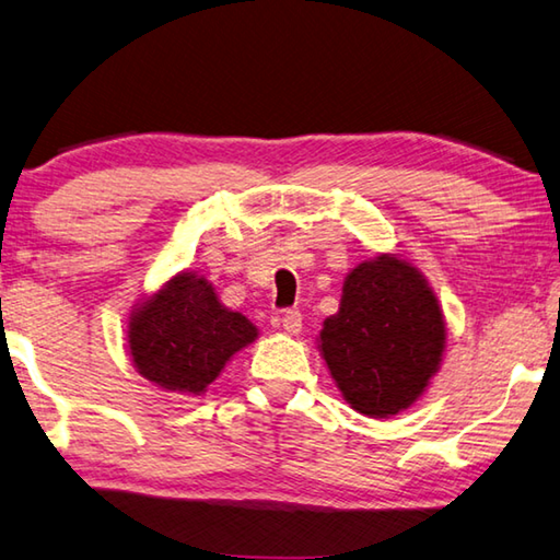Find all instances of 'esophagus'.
<instances>
[{
    "instance_id": "1",
    "label": "esophagus",
    "mask_w": 560,
    "mask_h": 560,
    "mask_svg": "<svg viewBox=\"0 0 560 560\" xmlns=\"http://www.w3.org/2000/svg\"><path fill=\"white\" fill-rule=\"evenodd\" d=\"M281 325H283V330H287L289 335H299V332H301V328H303L301 311H296V308L283 311V315H281Z\"/></svg>"
}]
</instances>
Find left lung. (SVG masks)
Returning <instances> with one entry per match:
<instances>
[{
    "label": "left lung",
    "mask_w": 560,
    "mask_h": 560,
    "mask_svg": "<svg viewBox=\"0 0 560 560\" xmlns=\"http://www.w3.org/2000/svg\"><path fill=\"white\" fill-rule=\"evenodd\" d=\"M318 350L345 401L386 419L409 409L441 368V303L419 269L380 254L345 277L340 311L325 318Z\"/></svg>",
    "instance_id": "left-lung-1"
}]
</instances>
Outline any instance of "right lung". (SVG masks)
<instances>
[{
  "instance_id": "obj_1",
  "label": "right lung",
  "mask_w": 560,
  "mask_h": 560,
  "mask_svg": "<svg viewBox=\"0 0 560 560\" xmlns=\"http://www.w3.org/2000/svg\"><path fill=\"white\" fill-rule=\"evenodd\" d=\"M257 328L220 303L206 277L180 271L129 318V354L159 389L200 396L235 352L257 340Z\"/></svg>"
}]
</instances>
